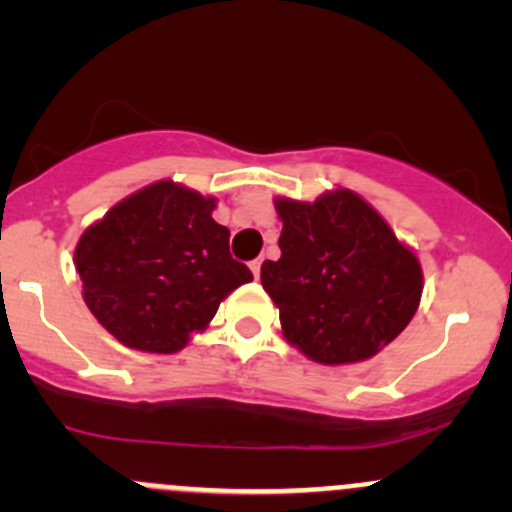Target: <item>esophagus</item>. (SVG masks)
I'll return each mask as SVG.
<instances>
[{
	"label": "esophagus",
	"instance_id": "1",
	"mask_svg": "<svg viewBox=\"0 0 512 512\" xmlns=\"http://www.w3.org/2000/svg\"><path fill=\"white\" fill-rule=\"evenodd\" d=\"M262 260H265V257H257V260H252V262H250V270H252V275H255V277H260Z\"/></svg>",
	"mask_w": 512,
	"mask_h": 512
}]
</instances>
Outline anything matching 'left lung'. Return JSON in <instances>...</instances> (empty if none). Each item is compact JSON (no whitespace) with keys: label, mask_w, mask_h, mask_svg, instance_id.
I'll return each instance as SVG.
<instances>
[{"label":"left lung","mask_w":512,"mask_h":512,"mask_svg":"<svg viewBox=\"0 0 512 512\" xmlns=\"http://www.w3.org/2000/svg\"><path fill=\"white\" fill-rule=\"evenodd\" d=\"M277 262L260 280L280 309L282 334L319 364H354L394 342L416 314L421 262L386 220L347 188L314 203L277 198Z\"/></svg>","instance_id":"left-lung-1"}]
</instances>
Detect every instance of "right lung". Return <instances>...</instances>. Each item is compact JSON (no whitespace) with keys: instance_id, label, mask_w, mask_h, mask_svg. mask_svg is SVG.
<instances>
[{"instance_id":"obj_1","label":"right lung","mask_w":512,"mask_h":512,"mask_svg":"<svg viewBox=\"0 0 512 512\" xmlns=\"http://www.w3.org/2000/svg\"><path fill=\"white\" fill-rule=\"evenodd\" d=\"M215 198L158 180L86 227L74 252L91 314L126 347L173 354L252 272L230 255Z\"/></svg>"}]
</instances>
